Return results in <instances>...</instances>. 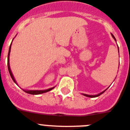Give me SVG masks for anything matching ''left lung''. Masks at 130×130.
<instances>
[{"mask_svg":"<svg viewBox=\"0 0 130 130\" xmlns=\"http://www.w3.org/2000/svg\"><path fill=\"white\" fill-rule=\"evenodd\" d=\"M111 36H112V37L113 38V39L115 40V41H116V38H115V37L112 34H111ZM118 53H119V47H118ZM107 90V89H105V90H104V91H102V92L101 93H98V94H97V95H87V94H85V93H82V95H84V96H86V97H88V98H96V97H98V96H100V95H102V93H103L105 92V91Z\"/></svg>","mask_w":130,"mask_h":130,"instance_id":"8db88e82","label":"left lung"}]
</instances>
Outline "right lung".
<instances>
[{
	"mask_svg": "<svg viewBox=\"0 0 130 130\" xmlns=\"http://www.w3.org/2000/svg\"><path fill=\"white\" fill-rule=\"evenodd\" d=\"M12 39V41H13ZM12 43L10 44V47H9V50H8V62H7V65H8V71H9V73H10V75L12 78V79L13 80V82L17 85V83L16 82L15 79L14 77L13 74H12V71H11V69H10V63H9V56H10V49H11V45H12ZM53 88H55V87H53L51 88H49V89H45V90H26V89H23L25 92H26L27 93H28V94H31V95H39L41 94V93H46V92H48L49 91L52 90Z\"/></svg>",
	"mask_w": 130,
	"mask_h": 130,
	"instance_id": "obj_1",
	"label": "right lung"
}]
</instances>
